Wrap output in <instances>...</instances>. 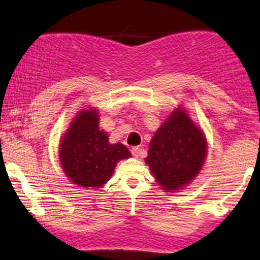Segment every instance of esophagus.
<instances>
[{
  "instance_id": "1",
  "label": "esophagus",
  "mask_w": 260,
  "mask_h": 260,
  "mask_svg": "<svg viewBox=\"0 0 260 260\" xmlns=\"http://www.w3.org/2000/svg\"><path fill=\"white\" fill-rule=\"evenodd\" d=\"M132 154L134 157H136V158H138V157L140 156V153H141V147L140 146H136V147H133L132 150Z\"/></svg>"
}]
</instances>
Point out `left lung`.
<instances>
[{
    "mask_svg": "<svg viewBox=\"0 0 260 260\" xmlns=\"http://www.w3.org/2000/svg\"><path fill=\"white\" fill-rule=\"evenodd\" d=\"M208 156L203 129L185 108H175L154 132L145 163L160 188L180 192L198 176Z\"/></svg>",
    "mask_w": 260,
    "mask_h": 260,
    "instance_id": "left-lung-1",
    "label": "left lung"
}]
</instances>
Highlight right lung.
Returning a JSON list of instances; mask_svg holds the SVG:
<instances>
[{
  "mask_svg": "<svg viewBox=\"0 0 260 260\" xmlns=\"http://www.w3.org/2000/svg\"><path fill=\"white\" fill-rule=\"evenodd\" d=\"M98 111L94 107L78 111L58 147L64 175L84 188H102L113 176L117 162L131 157L123 144L109 143V134L100 128Z\"/></svg>",
  "mask_w": 260,
  "mask_h": 260,
  "instance_id": "obj_1",
  "label": "right lung"
}]
</instances>
